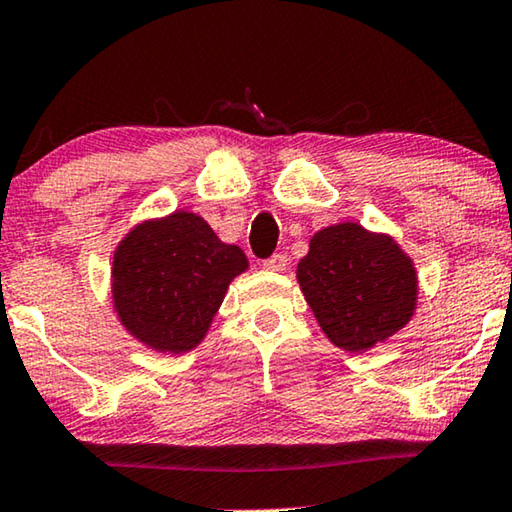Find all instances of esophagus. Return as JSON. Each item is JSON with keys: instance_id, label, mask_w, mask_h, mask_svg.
Wrapping results in <instances>:
<instances>
[{"instance_id": "esophagus-1", "label": "esophagus", "mask_w": 512, "mask_h": 512, "mask_svg": "<svg viewBox=\"0 0 512 512\" xmlns=\"http://www.w3.org/2000/svg\"><path fill=\"white\" fill-rule=\"evenodd\" d=\"M262 266L266 271H285L287 269V255H282V253H275V255H271L269 259H264L262 262Z\"/></svg>"}]
</instances>
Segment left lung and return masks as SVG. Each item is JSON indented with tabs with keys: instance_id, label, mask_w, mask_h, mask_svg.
I'll use <instances>...</instances> for the list:
<instances>
[{
	"instance_id": "8db88e82",
	"label": "left lung",
	"mask_w": 512,
	"mask_h": 512,
	"mask_svg": "<svg viewBox=\"0 0 512 512\" xmlns=\"http://www.w3.org/2000/svg\"><path fill=\"white\" fill-rule=\"evenodd\" d=\"M298 285L332 344L362 353L405 328L417 307V271L392 237L358 223L323 227L298 262Z\"/></svg>"
}]
</instances>
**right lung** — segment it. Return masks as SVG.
Masks as SVG:
<instances>
[{
	"instance_id": "1",
	"label": "right lung",
	"mask_w": 512,
	"mask_h": 512,
	"mask_svg": "<svg viewBox=\"0 0 512 512\" xmlns=\"http://www.w3.org/2000/svg\"><path fill=\"white\" fill-rule=\"evenodd\" d=\"M248 259L205 218L173 212L143 221L118 243L111 294L129 335L152 351L180 355L205 339L225 291Z\"/></svg>"
}]
</instances>
